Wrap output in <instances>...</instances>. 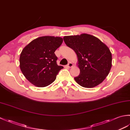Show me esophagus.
<instances>
[{"instance_id":"esophagus-1","label":"esophagus","mask_w":130,"mask_h":130,"mask_svg":"<svg viewBox=\"0 0 130 130\" xmlns=\"http://www.w3.org/2000/svg\"><path fill=\"white\" fill-rule=\"evenodd\" d=\"M73 63L71 62H69L68 63V65H67V67H68V68H71V67H73Z\"/></svg>"}]
</instances>
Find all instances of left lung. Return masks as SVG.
Instances as JSON below:
<instances>
[{"mask_svg": "<svg viewBox=\"0 0 130 130\" xmlns=\"http://www.w3.org/2000/svg\"><path fill=\"white\" fill-rule=\"evenodd\" d=\"M63 39L78 57L80 74L74 78L77 83L92 88L103 82L111 70L112 61L111 51L106 44L87 34L67 36Z\"/></svg>", "mask_w": 130, "mask_h": 130, "instance_id": "1", "label": "left lung"}]
</instances>
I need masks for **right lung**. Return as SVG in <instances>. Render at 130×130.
Returning <instances> with one entry per match:
<instances>
[{
    "label": "right lung",
    "mask_w": 130,
    "mask_h": 130,
    "mask_svg": "<svg viewBox=\"0 0 130 130\" xmlns=\"http://www.w3.org/2000/svg\"><path fill=\"white\" fill-rule=\"evenodd\" d=\"M62 38L46 36L32 41L24 47L19 57V67L25 78L37 87H45L53 83L59 71L55 52L61 45Z\"/></svg>",
    "instance_id": "right-lung-1"
}]
</instances>
